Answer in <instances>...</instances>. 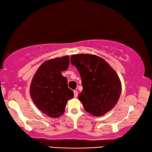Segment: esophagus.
Wrapping results in <instances>:
<instances>
[{
    "label": "esophagus",
    "mask_w": 152,
    "mask_h": 152,
    "mask_svg": "<svg viewBox=\"0 0 152 152\" xmlns=\"http://www.w3.org/2000/svg\"><path fill=\"white\" fill-rule=\"evenodd\" d=\"M78 91L76 90H74V97H77V96H78Z\"/></svg>",
    "instance_id": "34e87169"
}]
</instances>
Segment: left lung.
<instances>
[{"label": "left lung", "instance_id": "obj_1", "mask_svg": "<svg viewBox=\"0 0 152 152\" xmlns=\"http://www.w3.org/2000/svg\"><path fill=\"white\" fill-rule=\"evenodd\" d=\"M72 65L80 74L83 89L79 95L86 112L101 116L115 106L121 93L118 76L104 59L94 55H72Z\"/></svg>", "mask_w": 152, "mask_h": 152}]
</instances>
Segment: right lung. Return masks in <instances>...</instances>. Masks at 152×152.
I'll use <instances>...</instances> for the list:
<instances>
[{
	"label": "right lung",
	"instance_id": "obj_1",
	"mask_svg": "<svg viewBox=\"0 0 152 152\" xmlns=\"http://www.w3.org/2000/svg\"><path fill=\"white\" fill-rule=\"evenodd\" d=\"M69 56L45 61L34 76L30 95L34 104L50 118H57L64 112L67 102L74 97L61 72L69 66Z\"/></svg>",
	"mask_w": 152,
	"mask_h": 152
}]
</instances>
